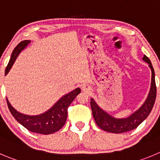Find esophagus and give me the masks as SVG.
Instances as JSON below:
<instances>
[{
    "instance_id": "1",
    "label": "esophagus",
    "mask_w": 160,
    "mask_h": 160,
    "mask_svg": "<svg viewBox=\"0 0 160 160\" xmlns=\"http://www.w3.org/2000/svg\"><path fill=\"white\" fill-rule=\"evenodd\" d=\"M82 89L83 91H86V92H89V90H91L90 87H89V86H87V85H83V86H82Z\"/></svg>"
}]
</instances>
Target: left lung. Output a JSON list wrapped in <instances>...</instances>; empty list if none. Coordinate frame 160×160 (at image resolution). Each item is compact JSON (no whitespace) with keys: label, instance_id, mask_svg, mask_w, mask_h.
Here are the masks:
<instances>
[{"label":"left lung","instance_id":"left-lung-1","mask_svg":"<svg viewBox=\"0 0 160 160\" xmlns=\"http://www.w3.org/2000/svg\"><path fill=\"white\" fill-rule=\"evenodd\" d=\"M142 60L148 63V66L152 71L151 88L148 95L147 99L139 109L127 118H116L112 115L100 108L95 100L91 98L90 105L92 109V116L97 125L104 131L114 133H121L134 130L139 126L151 112L156 98V86L155 81V71L152 65L151 61L145 55H144Z\"/></svg>","mask_w":160,"mask_h":160}]
</instances>
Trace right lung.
I'll list each match as a JSON object with an SVG mask.
<instances>
[{
    "label": "right lung",
    "instance_id": "1",
    "mask_svg": "<svg viewBox=\"0 0 160 160\" xmlns=\"http://www.w3.org/2000/svg\"><path fill=\"white\" fill-rule=\"evenodd\" d=\"M30 43V41L29 40L22 41L15 48L12 53L8 64L6 68L5 75L9 72L20 52L23 50ZM80 92H81L80 88H77L69 93L62 97L49 110L38 115H27L20 113L11 105L7 98L6 100L10 112L17 120V122H19L22 126H23L30 131L46 135L58 131L64 126L68 117V107L71 104V102L74 100L76 96Z\"/></svg>",
    "mask_w": 160,
    "mask_h": 160
}]
</instances>
